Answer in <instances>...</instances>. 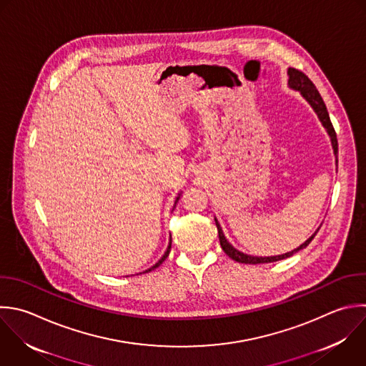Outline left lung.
Here are the masks:
<instances>
[{"label": "left lung", "mask_w": 366, "mask_h": 366, "mask_svg": "<svg viewBox=\"0 0 366 366\" xmlns=\"http://www.w3.org/2000/svg\"><path fill=\"white\" fill-rule=\"evenodd\" d=\"M287 76H289V80H287L289 87L293 89V90H296V92H300L302 97L310 104V107L313 109V112L317 114V119L320 120L322 126L326 129V132H327V134H329V137H330V142H332V147H333L335 157H336V153H337V139H336V133H335V129H333V126H332V123H330L329 113H327V110H326V106H325V103H323V100H322L319 92L316 90L315 84L309 80V77H307L306 74H303L302 71H299V70H296V69H289V70H287ZM336 163H337V160H336ZM214 222H216V226H217V233H219L220 246H222V249L224 250V253H226L230 259H233V260H236V262H239V263H246V264H247V263H249V264L270 263V262H277V260L290 257L293 253L299 252L300 249H305V247L312 242V239L315 237V234H316L317 230H319V229H317L305 243H302L299 247H296V249L292 250V252H287V253H283V254H277V256H267V257H266V256H264V257L260 256V257H259V256L246 254V253H243V252L234 249V247L227 242V239L224 237L223 230H222V227H220V224H219V222H217L216 217H214Z\"/></svg>", "instance_id": "left-lung-1"}]
</instances>
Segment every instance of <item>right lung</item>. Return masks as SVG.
I'll list each match as a JSON object with an SVG mask.
<instances>
[{"label":"right lung","mask_w":366,"mask_h":366,"mask_svg":"<svg viewBox=\"0 0 366 366\" xmlns=\"http://www.w3.org/2000/svg\"><path fill=\"white\" fill-rule=\"evenodd\" d=\"M179 199H180V194H179V196H177V197H176V202H174V206H176V203H177V202H179ZM170 247H172V239H170V242H169V246H167V250H166V252H164V254H163V256H162V259H160V260H159V262H157V263H156V264H153V266H152V267H150V269H147V270H144V272H143V273H147V272H152V270H154V269H156V267H159V266H160V264H162V263H163V262H164V260H166V257H167V256H169V253H170Z\"/></svg>","instance_id":"obj_1"}]
</instances>
